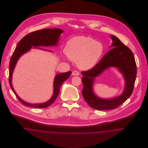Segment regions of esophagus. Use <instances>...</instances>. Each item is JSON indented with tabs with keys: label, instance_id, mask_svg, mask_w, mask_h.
Instances as JSON below:
<instances>
[{
	"label": "esophagus",
	"instance_id": "obj_1",
	"mask_svg": "<svg viewBox=\"0 0 148 148\" xmlns=\"http://www.w3.org/2000/svg\"><path fill=\"white\" fill-rule=\"evenodd\" d=\"M79 74H80V73L77 71H74L72 72V75H77H77H79Z\"/></svg>",
	"mask_w": 148,
	"mask_h": 148
}]
</instances>
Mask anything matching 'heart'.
<instances>
[{"instance_id": "obj_1", "label": "heart", "mask_w": 148, "mask_h": 148, "mask_svg": "<svg viewBox=\"0 0 148 148\" xmlns=\"http://www.w3.org/2000/svg\"><path fill=\"white\" fill-rule=\"evenodd\" d=\"M67 57L76 61L79 68L88 70L92 68L103 55L102 43L89 36H77L69 39L65 48Z\"/></svg>"}]
</instances>
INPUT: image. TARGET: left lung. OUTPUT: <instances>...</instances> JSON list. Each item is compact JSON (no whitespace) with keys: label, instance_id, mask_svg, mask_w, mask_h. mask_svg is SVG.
Listing matches in <instances>:
<instances>
[{"label":"left lung","instance_id":"left-lung-1","mask_svg":"<svg viewBox=\"0 0 148 148\" xmlns=\"http://www.w3.org/2000/svg\"><path fill=\"white\" fill-rule=\"evenodd\" d=\"M113 40L112 49L106 53L100 61L89 71H82L83 83L82 95L85 100L92 108L105 110L115 109L125 101L132 95L136 76V65L134 55L127 46L114 35H111ZM115 67L123 74L125 78V89L122 94L115 99H99L93 92L92 84L95 77L106 69Z\"/></svg>","mask_w":148,"mask_h":148}]
</instances>
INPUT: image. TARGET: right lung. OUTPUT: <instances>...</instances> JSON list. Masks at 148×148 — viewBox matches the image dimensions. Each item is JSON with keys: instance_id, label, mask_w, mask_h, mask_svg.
I'll return each instance as SVG.
<instances>
[{"instance_id": "add662e5", "label": "right lung", "mask_w": 148, "mask_h": 148, "mask_svg": "<svg viewBox=\"0 0 148 148\" xmlns=\"http://www.w3.org/2000/svg\"><path fill=\"white\" fill-rule=\"evenodd\" d=\"M63 33V30L58 28L45 29L40 30H37L23 37L21 41L18 42L15 49L10 58L9 63V82L10 86L14 92L15 95L21 103L27 106L36 108H45L51 105L56 99L60 91V86L64 82L70 77L71 72L68 71L61 74H57L54 79V92L52 97L48 101L42 104H30L27 103L20 98L16 93L14 91L12 84V74L14 71L15 66L19 58L24 54L28 51L32 47L37 48L36 47H49L56 45L58 42L60 35ZM42 49L40 48H38Z\"/></svg>"}]
</instances>
